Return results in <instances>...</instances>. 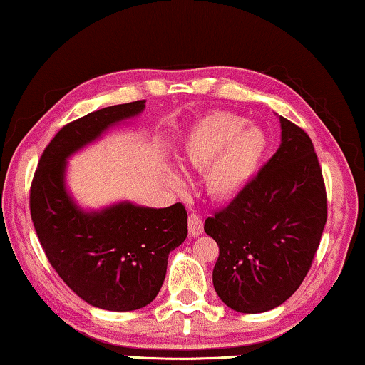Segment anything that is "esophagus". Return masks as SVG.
<instances>
[{"mask_svg":"<svg viewBox=\"0 0 365 365\" xmlns=\"http://www.w3.org/2000/svg\"><path fill=\"white\" fill-rule=\"evenodd\" d=\"M187 227H189V233L192 237H199L204 232V222H202V217L197 214H190L189 220H187Z\"/></svg>","mask_w":365,"mask_h":365,"instance_id":"esophagus-1","label":"esophagus"}]
</instances>
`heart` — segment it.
<instances>
[{
    "label": "heart",
    "instance_id": "1",
    "mask_svg": "<svg viewBox=\"0 0 365 365\" xmlns=\"http://www.w3.org/2000/svg\"><path fill=\"white\" fill-rule=\"evenodd\" d=\"M237 114L215 112L190 128L184 142L181 161L194 171H205V189L215 200H230L253 181L266 158L269 140L261 127L244 125ZM173 189L186 187V179L176 170H166Z\"/></svg>",
    "mask_w": 365,
    "mask_h": 365
}]
</instances>
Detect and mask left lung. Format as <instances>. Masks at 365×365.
I'll return each instance as SVG.
<instances>
[{"instance_id":"1","label":"left lung","mask_w":365,"mask_h":365,"mask_svg":"<svg viewBox=\"0 0 365 365\" xmlns=\"http://www.w3.org/2000/svg\"><path fill=\"white\" fill-rule=\"evenodd\" d=\"M279 120L276 153L204 225L218 245L215 292L240 313L272 310L300 287L327 223V189L312 140Z\"/></svg>"}]
</instances>
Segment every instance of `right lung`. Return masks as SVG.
<instances>
[{
	"instance_id": "1",
	"label": "right lung",
	"mask_w": 365,
	"mask_h": 365,
	"mask_svg": "<svg viewBox=\"0 0 365 365\" xmlns=\"http://www.w3.org/2000/svg\"><path fill=\"white\" fill-rule=\"evenodd\" d=\"M145 101L94 110L66 124L43 150L31 186V217L50 264L89 305L110 312L147 307L166 276L168 255L187 237L181 202L166 209L119 202L83 210L65 186L66 160Z\"/></svg>"
}]
</instances>
